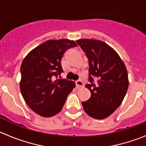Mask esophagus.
Instances as JSON below:
<instances>
[{
  "label": "esophagus",
  "instance_id": "obj_1",
  "mask_svg": "<svg viewBox=\"0 0 146 146\" xmlns=\"http://www.w3.org/2000/svg\"><path fill=\"white\" fill-rule=\"evenodd\" d=\"M76 85H77L78 88H81V87L84 86V83H83V82L82 81V80H77V81H76Z\"/></svg>",
  "mask_w": 146,
  "mask_h": 146
}]
</instances>
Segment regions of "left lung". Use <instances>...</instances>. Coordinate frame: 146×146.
<instances>
[{"instance_id": "obj_1", "label": "left lung", "mask_w": 146, "mask_h": 146, "mask_svg": "<svg viewBox=\"0 0 146 146\" xmlns=\"http://www.w3.org/2000/svg\"><path fill=\"white\" fill-rule=\"evenodd\" d=\"M78 44L89 61L91 97L82 102L84 110L90 117L103 119L111 115L120 106L129 88L125 64L117 52L108 44L97 39H82Z\"/></svg>"}]
</instances>
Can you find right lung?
Masks as SVG:
<instances>
[{"label":"right lung","instance_id":"obj_1","mask_svg":"<svg viewBox=\"0 0 146 146\" xmlns=\"http://www.w3.org/2000/svg\"><path fill=\"white\" fill-rule=\"evenodd\" d=\"M77 44L69 39L48 40L26 56L20 67V91L29 108L50 117L61 111L76 83L66 79L53 80L63 72L61 60L65 51Z\"/></svg>","mask_w":146,"mask_h":146}]
</instances>
